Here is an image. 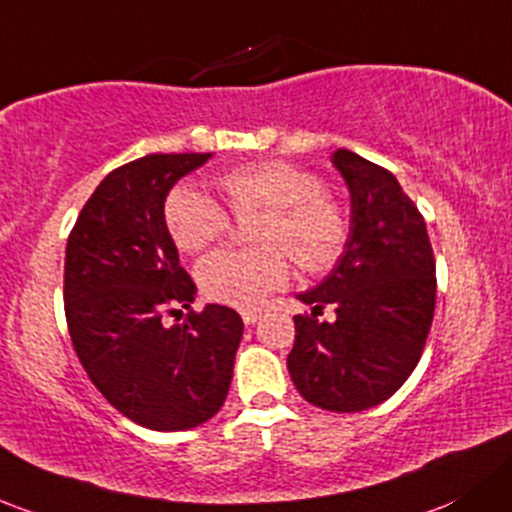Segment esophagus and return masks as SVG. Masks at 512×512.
Returning <instances> with one entry per match:
<instances>
[{"instance_id":"obj_1","label":"esophagus","mask_w":512,"mask_h":512,"mask_svg":"<svg viewBox=\"0 0 512 512\" xmlns=\"http://www.w3.org/2000/svg\"><path fill=\"white\" fill-rule=\"evenodd\" d=\"M257 319H260V311H242V321H245L247 326L255 324Z\"/></svg>"}]
</instances>
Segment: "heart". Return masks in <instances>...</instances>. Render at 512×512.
Segmentation results:
<instances>
[{"mask_svg": "<svg viewBox=\"0 0 512 512\" xmlns=\"http://www.w3.org/2000/svg\"><path fill=\"white\" fill-rule=\"evenodd\" d=\"M220 188L235 215L267 211L255 235L265 247H223L208 255L196 272L206 297L240 309L260 306L292 274L289 255L277 245L306 270H324L341 252L346 218L311 171L289 161H252L220 176ZM164 215L184 252H201L230 228L228 211L191 186L171 193Z\"/></svg>", "mask_w": 512, "mask_h": 512, "instance_id": "obj_1", "label": "heart"}]
</instances>
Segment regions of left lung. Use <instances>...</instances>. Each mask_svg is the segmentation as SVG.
Listing matches in <instances>:
<instances>
[{
  "label": "left lung",
  "instance_id": "left-lung-1",
  "mask_svg": "<svg viewBox=\"0 0 512 512\" xmlns=\"http://www.w3.org/2000/svg\"><path fill=\"white\" fill-rule=\"evenodd\" d=\"M331 161L351 193V228L324 282L297 294L311 316H294L287 368L306 402L360 412L395 395L417 368L434 319L437 267L422 213L400 181L348 149ZM328 303L337 319L319 322Z\"/></svg>",
  "mask_w": 512,
  "mask_h": 512
}]
</instances>
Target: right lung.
<instances>
[{
	"instance_id": "obj_1",
	"label": "right lung",
	"mask_w": 512,
	"mask_h": 512,
	"mask_svg": "<svg viewBox=\"0 0 512 512\" xmlns=\"http://www.w3.org/2000/svg\"><path fill=\"white\" fill-rule=\"evenodd\" d=\"M213 154H147L110 171L75 220L66 247L68 331L93 385L117 412L154 432H184L223 407L242 338L238 311L196 299L164 218L181 176Z\"/></svg>"
}]
</instances>
